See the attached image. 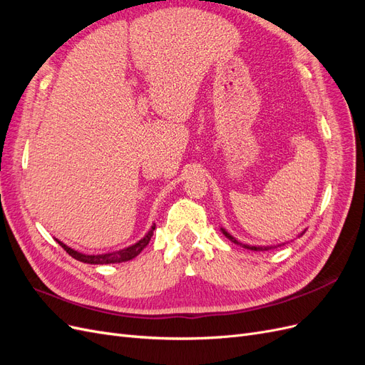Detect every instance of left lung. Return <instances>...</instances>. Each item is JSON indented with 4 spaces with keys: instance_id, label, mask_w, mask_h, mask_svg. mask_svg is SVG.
I'll use <instances>...</instances> for the list:
<instances>
[{
    "instance_id": "1",
    "label": "left lung",
    "mask_w": 365,
    "mask_h": 365,
    "mask_svg": "<svg viewBox=\"0 0 365 365\" xmlns=\"http://www.w3.org/2000/svg\"><path fill=\"white\" fill-rule=\"evenodd\" d=\"M222 233H224V235H225V237H227V239H230L231 242H235V244H237V245H242L240 242H237V240H236L233 236H230L225 230H222ZM244 247H245V248H248V250H254V251H259V250H271V248H277V247H267V248H262V247H247V245H244Z\"/></svg>"
}]
</instances>
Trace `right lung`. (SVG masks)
<instances>
[{"label":"right lung","instance_id":"right-lung-1","mask_svg":"<svg viewBox=\"0 0 365 365\" xmlns=\"http://www.w3.org/2000/svg\"><path fill=\"white\" fill-rule=\"evenodd\" d=\"M153 230H155V225L152 227V230L149 233L143 237L141 240H138L135 245L128 247L125 250H118V251H113V252H106V254H97V256H90V254H82V252H77L74 250H71L70 247H67L62 242L58 240V244L67 251L71 257H74L76 260H81L83 263H91V264H106V263H121V262H128L130 259H134L135 256L143 251L148 244L150 237L153 236Z\"/></svg>","mask_w":365,"mask_h":365}]
</instances>
